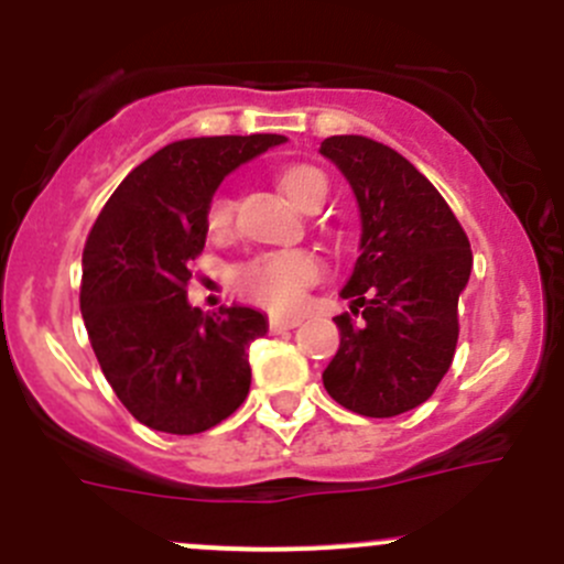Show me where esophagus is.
Returning a JSON list of instances; mask_svg holds the SVG:
<instances>
[{
	"label": "esophagus",
	"mask_w": 564,
	"mask_h": 564,
	"mask_svg": "<svg viewBox=\"0 0 564 564\" xmlns=\"http://www.w3.org/2000/svg\"><path fill=\"white\" fill-rule=\"evenodd\" d=\"M300 324V318H278V316H272L270 318V333L272 335H281V333H286V329H294Z\"/></svg>",
	"instance_id": "obj_1"
}]
</instances>
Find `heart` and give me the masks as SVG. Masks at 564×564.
<instances>
[{
    "label": "heart",
    "instance_id": "heart-1",
    "mask_svg": "<svg viewBox=\"0 0 564 564\" xmlns=\"http://www.w3.org/2000/svg\"><path fill=\"white\" fill-rule=\"evenodd\" d=\"M278 182H281V191L303 209H308L327 193L324 174L305 163L283 169ZM229 220L231 198L218 193L207 207V226L213 231H220L229 226ZM322 261L308 250H275V253H261L246 264L235 267L231 283L242 297L253 300L261 308L272 311V314H292L303 305L305 292L322 281Z\"/></svg>",
    "mask_w": 564,
    "mask_h": 564
}]
</instances>
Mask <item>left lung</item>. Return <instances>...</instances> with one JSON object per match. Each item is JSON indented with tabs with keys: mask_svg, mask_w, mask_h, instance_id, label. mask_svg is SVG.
<instances>
[{
	"mask_svg": "<svg viewBox=\"0 0 564 564\" xmlns=\"http://www.w3.org/2000/svg\"><path fill=\"white\" fill-rule=\"evenodd\" d=\"M324 158L360 207V256L340 289V346L324 390L362 417H395L434 395L458 344V294L471 272L469 237L412 163L366 135H329Z\"/></svg>",
	"mask_w": 564,
	"mask_h": 564,
	"instance_id": "left-lung-1",
	"label": "left lung"
}]
</instances>
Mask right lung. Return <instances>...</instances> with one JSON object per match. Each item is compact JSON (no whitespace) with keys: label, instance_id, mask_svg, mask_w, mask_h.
Wrapping results in <instances>:
<instances>
[{"label":"right lung","instance_id":"right-lung-1","mask_svg":"<svg viewBox=\"0 0 564 564\" xmlns=\"http://www.w3.org/2000/svg\"><path fill=\"white\" fill-rule=\"evenodd\" d=\"M278 133L204 135L163 147L119 182L82 259L89 344L119 401L147 429L202 434L250 390V340L267 318L231 305H187L191 264L207 240V207L224 176L283 144Z\"/></svg>","mask_w":564,"mask_h":564}]
</instances>
